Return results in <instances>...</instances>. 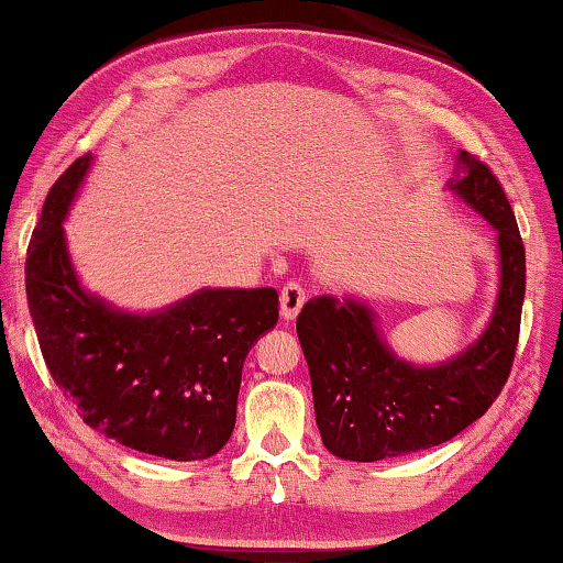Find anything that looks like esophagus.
<instances>
[{
	"instance_id": "obj_1",
	"label": "esophagus",
	"mask_w": 563,
	"mask_h": 563,
	"mask_svg": "<svg viewBox=\"0 0 563 563\" xmlns=\"http://www.w3.org/2000/svg\"><path fill=\"white\" fill-rule=\"evenodd\" d=\"M306 303V288L296 280L285 283L283 290H280V316L283 319H296L300 308Z\"/></svg>"
}]
</instances>
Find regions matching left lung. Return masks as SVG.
Here are the masks:
<instances>
[{"mask_svg": "<svg viewBox=\"0 0 563 563\" xmlns=\"http://www.w3.org/2000/svg\"><path fill=\"white\" fill-rule=\"evenodd\" d=\"M454 191L497 232L500 292L477 342L439 367H413L387 350L367 306L313 298L296 331L311 372L321 441L350 462L406 456L454 439L487 413L510 377L526 296V247L503 184L477 155L459 153Z\"/></svg>", "mask_w": 563, "mask_h": 563, "instance_id": "obj_1", "label": "left lung"}]
</instances>
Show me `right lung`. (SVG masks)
I'll return each instance as SVG.
<instances>
[{"label": "right lung", "instance_id": "1", "mask_svg": "<svg viewBox=\"0 0 563 563\" xmlns=\"http://www.w3.org/2000/svg\"><path fill=\"white\" fill-rule=\"evenodd\" d=\"M89 163L86 153L55 180L27 247V306L43 360L91 429L142 454L209 459L232 437L242 364L278 323V292L201 290L153 316L89 296L60 224Z\"/></svg>", "mask_w": 563, "mask_h": 563}]
</instances>
